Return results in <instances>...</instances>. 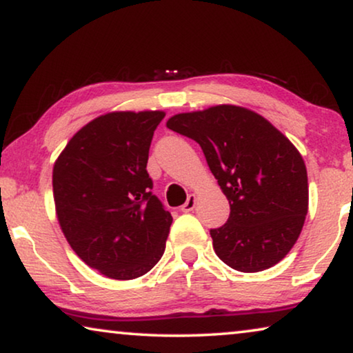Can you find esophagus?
Instances as JSON below:
<instances>
[{
  "label": "esophagus",
  "instance_id": "34e87169",
  "mask_svg": "<svg viewBox=\"0 0 353 353\" xmlns=\"http://www.w3.org/2000/svg\"><path fill=\"white\" fill-rule=\"evenodd\" d=\"M196 202H197V197L194 196V194H189V196H188V201L181 205V212H183V213H189V212H192V210H194V207H196Z\"/></svg>",
  "mask_w": 353,
  "mask_h": 353
}]
</instances>
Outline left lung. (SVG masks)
<instances>
[{"instance_id": "8db88e82", "label": "left lung", "mask_w": 353, "mask_h": 353, "mask_svg": "<svg viewBox=\"0 0 353 353\" xmlns=\"http://www.w3.org/2000/svg\"><path fill=\"white\" fill-rule=\"evenodd\" d=\"M167 127L201 145L231 213L210 229L214 253L240 272H259L287 256L309 208L303 156L252 110L218 105L172 116Z\"/></svg>"}]
</instances>
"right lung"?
Wrapping results in <instances>:
<instances>
[{"mask_svg":"<svg viewBox=\"0 0 353 353\" xmlns=\"http://www.w3.org/2000/svg\"><path fill=\"white\" fill-rule=\"evenodd\" d=\"M164 111L95 117L54 164L57 219L74 253L116 280L145 275L162 258L172 214L151 192L146 164Z\"/></svg>","mask_w":353,"mask_h":353,"instance_id":"add662e5","label":"right lung"}]
</instances>
